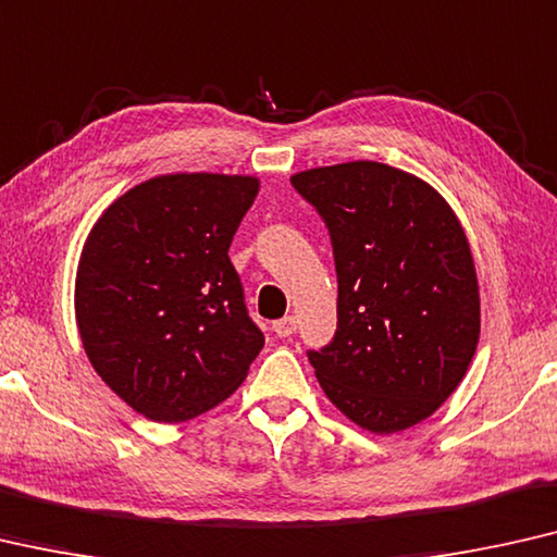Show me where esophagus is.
I'll return each instance as SVG.
<instances>
[{"instance_id":"esophagus-1","label":"esophagus","mask_w":557,"mask_h":557,"mask_svg":"<svg viewBox=\"0 0 557 557\" xmlns=\"http://www.w3.org/2000/svg\"><path fill=\"white\" fill-rule=\"evenodd\" d=\"M272 330H275L277 337H289L297 330V320L293 318V314H287V318L272 322Z\"/></svg>"}]
</instances>
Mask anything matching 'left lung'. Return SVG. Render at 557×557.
<instances>
[{
	"label": "left lung",
	"instance_id": "obj_1",
	"mask_svg": "<svg viewBox=\"0 0 557 557\" xmlns=\"http://www.w3.org/2000/svg\"><path fill=\"white\" fill-rule=\"evenodd\" d=\"M325 220L337 272V330L310 350L330 403L370 433L430 418L468 372L480 293L460 220L443 195L383 162L289 177Z\"/></svg>",
	"mask_w": 557,
	"mask_h": 557
}]
</instances>
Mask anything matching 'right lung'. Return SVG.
Segmentation results:
<instances>
[{
	"mask_svg": "<svg viewBox=\"0 0 557 557\" xmlns=\"http://www.w3.org/2000/svg\"><path fill=\"white\" fill-rule=\"evenodd\" d=\"M257 189L247 174H160L114 199L89 232L74 285L82 345L149 420L212 410L262 350L227 255Z\"/></svg>",
	"mask_w": 557,
	"mask_h": 557,
	"instance_id": "right-lung-1",
	"label": "right lung"
}]
</instances>
